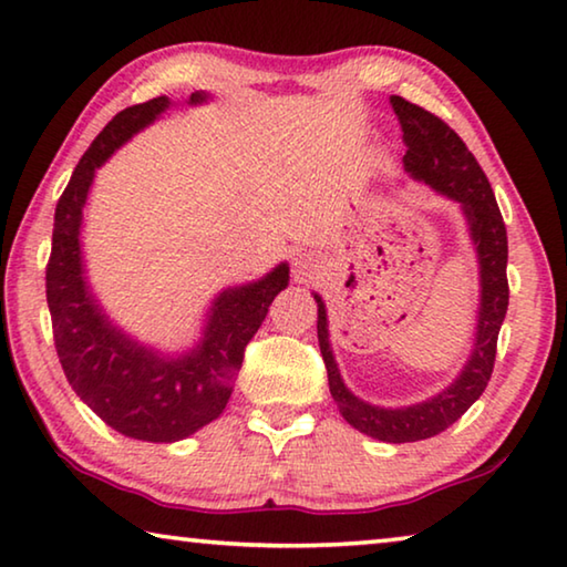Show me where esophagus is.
I'll use <instances>...</instances> for the list:
<instances>
[{"instance_id": "obj_1", "label": "esophagus", "mask_w": 567, "mask_h": 567, "mask_svg": "<svg viewBox=\"0 0 567 567\" xmlns=\"http://www.w3.org/2000/svg\"><path fill=\"white\" fill-rule=\"evenodd\" d=\"M317 271H319L317 258H313L311 254H296V258H293L296 281H306V278H311Z\"/></svg>"}]
</instances>
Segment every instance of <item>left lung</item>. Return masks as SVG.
Wrapping results in <instances>:
<instances>
[{"label": "left lung", "instance_id": "1", "mask_svg": "<svg viewBox=\"0 0 567 567\" xmlns=\"http://www.w3.org/2000/svg\"><path fill=\"white\" fill-rule=\"evenodd\" d=\"M394 115L402 125L406 153L402 157L404 171L412 181L430 185L434 193L460 203L467 220L472 246L480 264V306L472 351L457 379L424 402L410 406H379L359 399L341 379V371L329 344V319L321 296L313 293L319 306V347L329 374V392L344 420L367 437L379 442H420L447 430L465 414L493 377L497 333L503 327L509 289H507V230L503 213L497 208L495 193L487 175L482 173L475 155L467 151L462 137L442 123L437 115L412 105L404 97H389Z\"/></svg>", "mask_w": 567, "mask_h": 567}]
</instances>
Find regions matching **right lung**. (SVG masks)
<instances>
[{"label": "right lung", "instance_id": "right-lung-1", "mask_svg": "<svg viewBox=\"0 0 567 567\" xmlns=\"http://www.w3.org/2000/svg\"><path fill=\"white\" fill-rule=\"evenodd\" d=\"M206 100L208 92H193L188 105ZM171 105L161 95L127 107L92 141L54 210L48 264V306L64 377L102 422L143 442H178L218 420L234 392L246 344L276 293L289 286V264H278L258 281L228 286L213 299L198 344L183 354L141 344L102 311L82 258V208L100 165Z\"/></svg>", "mask_w": 567, "mask_h": 567}]
</instances>
